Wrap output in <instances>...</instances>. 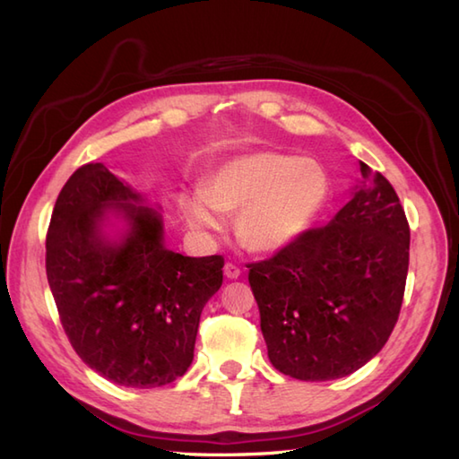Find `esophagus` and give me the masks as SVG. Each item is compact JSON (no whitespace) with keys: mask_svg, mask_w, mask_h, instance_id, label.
I'll return each instance as SVG.
<instances>
[{"mask_svg":"<svg viewBox=\"0 0 459 459\" xmlns=\"http://www.w3.org/2000/svg\"><path fill=\"white\" fill-rule=\"evenodd\" d=\"M240 274H242V270H240V266L235 264V262H227V264H224V276H227V278L235 280Z\"/></svg>","mask_w":459,"mask_h":459,"instance_id":"1","label":"esophagus"}]
</instances>
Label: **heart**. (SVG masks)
Wrapping results in <instances>:
<instances>
[{
	"label": "heart",
	"instance_id": "b5f03b06",
	"mask_svg": "<svg viewBox=\"0 0 459 459\" xmlns=\"http://www.w3.org/2000/svg\"><path fill=\"white\" fill-rule=\"evenodd\" d=\"M331 193L327 169L317 160L284 152H248L222 161L203 193L183 197L189 224L221 230V212L237 214V237L252 252H278L314 227Z\"/></svg>",
	"mask_w": 459,
	"mask_h": 459
}]
</instances>
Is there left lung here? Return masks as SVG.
<instances>
[{"label":"left lung","mask_w":459,"mask_h":459,"mask_svg":"<svg viewBox=\"0 0 459 459\" xmlns=\"http://www.w3.org/2000/svg\"><path fill=\"white\" fill-rule=\"evenodd\" d=\"M359 168L363 185L333 221L247 264L268 359L291 378L351 375L385 347L401 314L411 227L385 175Z\"/></svg>","instance_id":"left-lung-1"}]
</instances>
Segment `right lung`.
Wrapping results in <instances>:
<instances>
[{
  "mask_svg": "<svg viewBox=\"0 0 459 459\" xmlns=\"http://www.w3.org/2000/svg\"><path fill=\"white\" fill-rule=\"evenodd\" d=\"M102 163L76 169L47 230V280L65 333L86 365L120 386L153 388L185 375L204 304L222 286L224 258L163 247L158 211ZM133 229L120 246L98 235L104 210Z\"/></svg>",
  "mask_w": 459,
  "mask_h": 459,
  "instance_id": "add662e5",
  "label": "right lung"
}]
</instances>
